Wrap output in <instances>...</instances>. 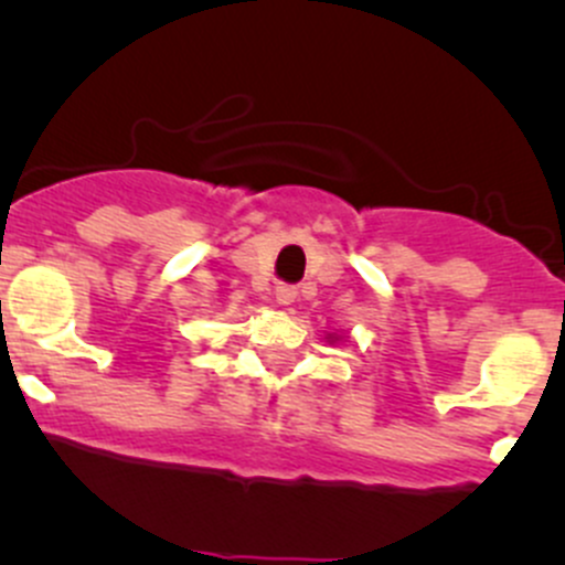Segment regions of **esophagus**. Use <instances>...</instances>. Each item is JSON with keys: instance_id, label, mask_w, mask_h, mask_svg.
Instances as JSON below:
<instances>
[{"instance_id": "34e87169", "label": "esophagus", "mask_w": 565, "mask_h": 565, "mask_svg": "<svg viewBox=\"0 0 565 565\" xmlns=\"http://www.w3.org/2000/svg\"><path fill=\"white\" fill-rule=\"evenodd\" d=\"M296 294H299V290H296V285H288V282H280L275 288V299L280 301V305L285 307V305H290V301L296 299Z\"/></svg>"}]
</instances>
